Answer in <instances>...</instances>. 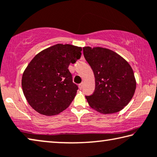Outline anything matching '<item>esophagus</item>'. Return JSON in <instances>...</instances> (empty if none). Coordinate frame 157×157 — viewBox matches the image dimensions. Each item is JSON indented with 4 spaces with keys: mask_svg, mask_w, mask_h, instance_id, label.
Wrapping results in <instances>:
<instances>
[{
    "mask_svg": "<svg viewBox=\"0 0 157 157\" xmlns=\"http://www.w3.org/2000/svg\"><path fill=\"white\" fill-rule=\"evenodd\" d=\"M83 86H84V83L83 82H82L81 84H79V89H82L83 88Z\"/></svg>",
    "mask_w": 157,
    "mask_h": 157,
    "instance_id": "1",
    "label": "esophagus"
}]
</instances>
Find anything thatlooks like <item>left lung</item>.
<instances>
[{"instance_id":"obj_1","label":"left lung","mask_w":157,"mask_h":157,"mask_svg":"<svg viewBox=\"0 0 157 157\" xmlns=\"http://www.w3.org/2000/svg\"><path fill=\"white\" fill-rule=\"evenodd\" d=\"M83 54L95 77L94 94L85 96L89 105L102 114L122 110L136 91V81L132 68L123 57L109 49L84 47Z\"/></svg>"}]
</instances>
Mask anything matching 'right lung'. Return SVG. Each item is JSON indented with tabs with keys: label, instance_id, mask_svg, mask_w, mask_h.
I'll return each mask as SVG.
<instances>
[{
	"label": "right lung",
	"instance_id": "add662e5",
	"mask_svg": "<svg viewBox=\"0 0 157 157\" xmlns=\"http://www.w3.org/2000/svg\"><path fill=\"white\" fill-rule=\"evenodd\" d=\"M81 51L80 47L57 44L36 54L25 69L22 90L38 113L58 114L73 101L78 86L73 82L68 66L80 58Z\"/></svg>",
	"mask_w": 157,
	"mask_h": 157
}]
</instances>
